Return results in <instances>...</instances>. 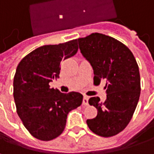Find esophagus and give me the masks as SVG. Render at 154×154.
Instances as JSON below:
<instances>
[{"label":"esophagus","mask_w":154,"mask_h":154,"mask_svg":"<svg viewBox=\"0 0 154 154\" xmlns=\"http://www.w3.org/2000/svg\"><path fill=\"white\" fill-rule=\"evenodd\" d=\"M88 104V96L84 95V96H83V99H82V105L87 106Z\"/></svg>","instance_id":"esophagus-1"}]
</instances>
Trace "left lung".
Listing matches in <instances>:
<instances>
[{
	"label": "left lung",
	"instance_id": "left-lung-1",
	"mask_svg": "<svg viewBox=\"0 0 154 154\" xmlns=\"http://www.w3.org/2000/svg\"><path fill=\"white\" fill-rule=\"evenodd\" d=\"M79 48L94 70V82L106 81V100H88L97 109V116L87 120L96 135L110 137L119 134L130 123L140 94L139 67L132 52L109 35L92 33L77 39Z\"/></svg>",
	"mask_w": 154,
	"mask_h": 154
}]
</instances>
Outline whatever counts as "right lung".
Instances as JSON below:
<instances>
[{
  "instance_id": "right-lung-1",
  "label": "right lung",
  "mask_w": 154,
  "mask_h": 154,
  "mask_svg": "<svg viewBox=\"0 0 154 154\" xmlns=\"http://www.w3.org/2000/svg\"><path fill=\"white\" fill-rule=\"evenodd\" d=\"M77 39L37 48L24 57L14 78L17 113L35 138L51 140L62 134L68 113L81 106L78 92L61 93L49 82L59 78L60 63L77 54Z\"/></svg>"
}]
</instances>
